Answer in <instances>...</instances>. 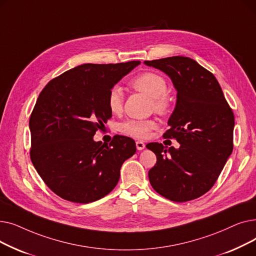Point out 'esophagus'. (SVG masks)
<instances>
[{
    "label": "esophagus",
    "mask_w": 256,
    "mask_h": 256,
    "mask_svg": "<svg viewBox=\"0 0 256 256\" xmlns=\"http://www.w3.org/2000/svg\"><path fill=\"white\" fill-rule=\"evenodd\" d=\"M136 147L138 150H143L145 148V144L142 141H137L136 142Z\"/></svg>",
    "instance_id": "34e87169"
}]
</instances>
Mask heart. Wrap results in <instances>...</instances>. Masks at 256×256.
<instances>
[{
    "label": "heart",
    "mask_w": 256,
    "mask_h": 256,
    "mask_svg": "<svg viewBox=\"0 0 256 256\" xmlns=\"http://www.w3.org/2000/svg\"><path fill=\"white\" fill-rule=\"evenodd\" d=\"M130 85L134 89L140 91L152 98L154 109L158 113H166L169 109L170 100L166 94L167 83L166 80L156 72H147L132 78ZM108 108L113 114H119L122 111L124 92L119 86L113 87L108 94ZM158 126L156 121L154 119L138 120L130 119L120 126V132L128 136L145 139L150 136L152 130Z\"/></svg>",
    "instance_id": "obj_1"
}]
</instances>
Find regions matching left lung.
<instances>
[{"label": "left lung", "instance_id": "8db88e82", "mask_svg": "<svg viewBox=\"0 0 256 256\" xmlns=\"http://www.w3.org/2000/svg\"><path fill=\"white\" fill-rule=\"evenodd\" d=\"M144 64L166 74L178 92L164 137L180 144L178 148L146 145L156 156L148 172L150 184L176 202L196 199L210 190L232 152V110L217 78L195 60L174 56Z\"/></svg>", "mask_w": 256, "mask_h": 256}]
</instances>
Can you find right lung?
Wrapping results in <instances>:
<instances>
[{
  "label": "right lung",
  "mask_w": 256,
  "mask_h": 256,
  "mask_svg": "<svg viewBox=\"0 0 256 256\" xmlns=\"http://www.w3.org/2000/svg\"><path fill=\"white\" fill-rule=\"evenodd\" d=\"M140 63L78 65L40 92L29 121L31 160L61 198L89 204L104 197L116 186L124 160L135 154L128 137L118 135L104 145L93 136L112 117L110 90Z\"/></svg>",
  "instance_id": "right-lung-1"
}]
</instances>
